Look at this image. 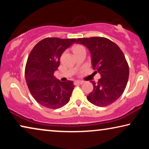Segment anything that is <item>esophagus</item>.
Here are the masks:
<instances>
[{
  "mask_svg": "<svg viewBox=\"0 0 149 149\" xmlns=\"http://www.w3.org/2000/svg\"><path fill=\"white\" fill-rule=\"evenodd\" d=\"M83 83V81H74V84L76 85H81Z\"/></svg>",
  "mask_w": 149,
  "mask_h": 149,
  "instance_id": "1",
  "label": "esophagus"
}]
</instances>
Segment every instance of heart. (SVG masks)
Instances as JSON below:
<instances>
[{
  "instance_id": "1",
  "label": "heart",
  "mask_w": 149,
  "mask_h": 149,
  "mask_svg": "<svg viewBox=\"0 0 149 149\" xmlns=\"http://www.w3.org/2000/svg\"><path fill=\"white\" fill-rule=\"evenodd\" d=\"M82 50H85V47L82 45H77L74 46V48H73V52H74V54H77V52H80V51H82Z\"/></svg>"
}]
</instances>
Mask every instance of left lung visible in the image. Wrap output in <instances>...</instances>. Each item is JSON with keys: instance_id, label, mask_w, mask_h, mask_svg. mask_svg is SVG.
Returning a JSON list of instances; mask_svg holds the SVG:
<instances>
[{"instance_id": "left-lung-1", "label": "left lung", "mask_w": 149, "mask_h": 149, "mask_svg": "<svg viewBox=\"0 0 149 149\" xmlns=\"http://www.w3.org/2000/svg\"><path fill=\"white\" fill-rule=\"evenodd\" d=\"M77 41L88 48L93 68L101 75L97 83L91 81L93 90L87 100L97 107L111 104L123 93L129 77V66L123 52L104 37L79 38Z\"/></svg>"}]
</instances>
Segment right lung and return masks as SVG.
<instances>
[{
    "label": "right lung",
    "instance_id": "add662e5",
    "mask_svg": "<svg viewBox=\"0 0 149 149\" xmlns=\"http://www.w3.org/2000/svg\"><path fill=\"white\" fill-rule=\"evenodd\" d=\"M76 42V38H45L30 52L25 68L26 83L34 100L42 107L60 109L70 100L73 82H61L54 72L60 66L62 53Z\"/></svg>",
    "mask_w": 149,
    "mask_h": 149
}]
</instances>
